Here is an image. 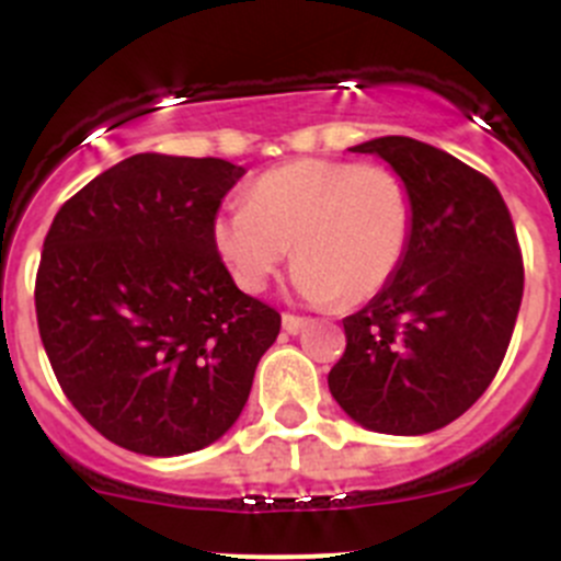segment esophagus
Here are the masks:
<instances>
[{"mask_svg":"<svg viewBox=\"0 0 561 561\" xmlns=\"http://www.w3.org/2000/svg\"><path fill=\"white\" fill-rule=\"evenodd\" d=\"M307 325V320H304V317H298V314H282V328H285L287 333H298L301 331V328Z\"/></svg>","mask_w":561,"mask_h":561,"instance_id":"1","label":"esophagus"}]
</instances>
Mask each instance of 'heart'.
<instances>
[{
  "label": "heart",
  "instance_id": "heart-1",
  "mask_svg": "<svg viewBox=\"0 0 561 561\" xmlns=\"http://www.w3.org/2000/svg\"><path fill=\"white\" fill-rule=\"evenodd\" d=\"M412 197L390 168L296 160L254 181L214 219L236 285L260 293L296 249L293 287L312 304H360L390 285L412 239Z\"/></svg>",
  "mask_w": 561,
  "mask_h": 561
}]
</instances>
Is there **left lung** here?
Returning <instances> with one entry per match:
<instances>
[{"instance_id":"obj_1","label":"left lung","mask_w":561,"mask_h":561,"mask_svg":"<svg viewBox=\"0 0 561 561\" xmlns=\"http://www.w3.org/2000/svg\"><path fill=\"white\" fill-rule=\"evenodd\" d=\"M350 151L386 160L415 217L390 285L342 320L347 350L328 388L369 432L417 437L463 415L494 380L522 309V249L500 190L448 151L404 135Z\"/></svg>"}]
</instances>
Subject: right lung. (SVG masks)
Wrapping results in <instances>:
<instances>
[{
	"instance_id": "right-lung-1",
	"label": "right lung",
	"mask_w": 561,
	"mask_h": 561,
	"mask_svg": "<svg viewBox=\"0 0 561 561\" xmlns=\"http://www.w3.org/2000/svg\"><path fill=\"white\" fill-rule=\"evenodd\" d=\"M244 173L217 157H127L45 236L39 339L72 407L118 448L184 456L217 443L279 336V312L241 293L214 247Z\"/></svg>"
}]
</instances>
